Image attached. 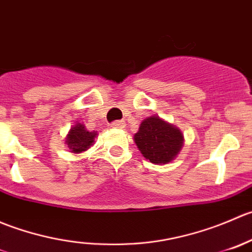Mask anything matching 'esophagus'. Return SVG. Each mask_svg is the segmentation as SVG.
<instances>
[{
  "label": "esophagus",
  "mask_w": 252,
  "mask_h": 252,
  "mask_svg": "<svg viewBox=\"0 0 252 252\" xmlns=\"http://www.w3.org/2000/svg\"><path fill=\"white\" fill-rule=\"evenodd\" d=\"M125 126H126L125 121H115V123L111 124V127H114V128H119V129L125 128Z\"/></svg>",
  "instance_id": "34e87169"
}]
</instances>
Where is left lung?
Segmentation results:
<instances>
[{
  "label": "left lung",
  "mask_w": 252,
  "mask_h": 252,
  "mask_svg": "<svg viewBox=\"0 0 252 252\" xmlns=\"http://www.w3.org/2000/svg\"><path fill=\"white\" fill-rule=\"evenodd\" d=\"M133 141L144 158L157 165H164L178 157L185 139L179 127L152 115L142 121Z\"/></svg>",
  "instance_id": "left-lung-1"
}]
</instances>
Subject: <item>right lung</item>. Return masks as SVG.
I'll return each instance as SVG.
<instances>
[{
	"mask_svg": "<svg viewBox=\"0 0 252 252\" xmlns=\"http://www.w3.org/2000/svg\"><path fill=\"white\" fill-rule=\"evenodd\" d=\"M98 136V131H88L86 126L81 123H77L69 128L64 144H67L69 152L73 154H81L88 151L93 146L94 139Z\"/></svg>",
	"mask_w": 252,
	"mask_h": 252,
	"instance_id": "right-lung-1",
	"label": "right lung"
}]
</instances>
